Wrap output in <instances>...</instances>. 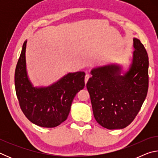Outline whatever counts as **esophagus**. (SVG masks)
<instances>
[{"label": "esophagus", "instance_id": "34e87169", "mask_svg": "<svg viewBox=\"0 0 158 158\" xmlns=\"http://www.w3.org/2000/svg\"><path fill=\"white\" fill-rule=\"evenodd\" d=\"M89 78H90L89 74H85V84H86L87 81H88V80H89Z\"/></svg>", "mask_w": 158, "mask_h": 158}]
</instances>
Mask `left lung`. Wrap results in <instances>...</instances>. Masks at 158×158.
Returning a JSON list of instances; mask_svg holds the SVG:
<instances>
[{"label":"left lung","instance_id":"1","mask_svg":"<svg viewBox=\"0 0 158 158\" xmlns=\"http://www.w3.org/2000/svg\"><path fill=\"white\" fill-rule=\"evenodd\" d=\"M135 51L129 70L121 75V68L110 65L92 69L89 90L94 117L109 130L123 129L139 111L148 89V56L139 40L133 39Z\"/></svg>","mask_w":158,"mask_h":158}]
</instances>
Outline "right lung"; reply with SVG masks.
<instances>
[{"label":"right lung","instance_id":"right-lung-1","mask_svg":"<svg viewBox=\"0 0 158 158\" xmlns=\"http://www.w3.org/2000/svg\"><path fill=\"white\" fill-rule=\"evenodd\" d=\"M25 41L16 66L15 84L20 108L33 123L54 127L68 118L77 93L85 86L84 72L69 73L48 87L34 88L26 68Z\"/></svg>","mask_w":158,"mask_h":158}]
</instances>
